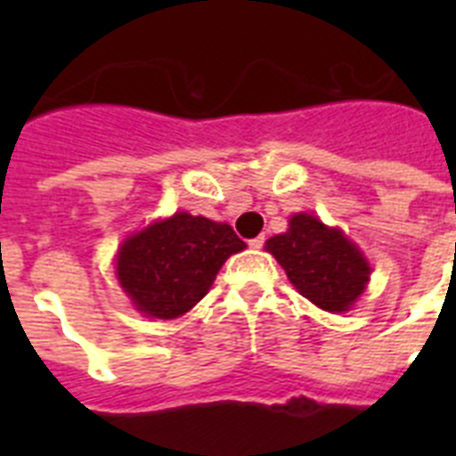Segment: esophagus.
<instances>
[{
	"instance_id": "esophagus-1",
	"label": "esophagus",
	"mask_w": 456,
	"mask_h": 456,
	"mask_svg": "<svg viewBox=\"0 0 456 456\" xmlns=\"http://www.w3.org/2000/svg\"><path fill=\"white\" fill-rule=\"evenodd\" d=\"M248 247H251V248H263L265 247V237L257 235V237H253V240H248Z\"/></svg>"
}]
</instances>
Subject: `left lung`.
<instances>
[{
	"mask_svg": "<svg viewBox=\"0 0 456 456\" xmlns=\"http://www.w3.org/2000/svg\"><path fill=\"white\" fill-rule=\"evenodd\" d=\"M267 248L285 269L289 283L326 313H345L363 294L370 265L363 251L340 228L299 212L283 235L267 240Z\"/></svg>",
	"mask_w": 456,
	"mask_h": 456,
	"instance_id": "left-lung-1",
	"label": "left lung"
}]
</instances>
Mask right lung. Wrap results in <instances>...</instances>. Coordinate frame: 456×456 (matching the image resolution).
Wrapping results in <instances>:
<instances>
[{"instance_id":"right-lung-1","label":"right lung","mask_w":456,"mask_h":456,"mask_svg":"<svg viewBox=\"0 0 456 456\" xmlns=\"http://www.w3.org/2000/svg\"><path fill=\"white\" fill-rule=\"evenodd\" d=\"M244 248L228 224L175 212L120 244L116 276L139 313L175 320L203 299L225 260Z\"/></svg>"}]
</instances>
